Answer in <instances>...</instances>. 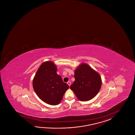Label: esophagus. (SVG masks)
I'll return each instance as SVG.
<instances>
[{
    "mask_svg": "<svg viewBox=\"0 0 135 135\" xmlns=\"http://www.w3.org/2000/svg\"><path fill=\"white\" fill-rule=\"evenodd\" d=\"M67 84H68V85L70 86L71 85V82H70V81L67 82Z\"/></svg>",
    "mask_w": 135,
    "mask_h": 135,
    "instance_id": "esophagus-1",
    "label": "esophagus"
}]
</instances>
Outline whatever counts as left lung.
<instances>
[{"mask_svg":"<svg viewBox=\"0 0 135 135\" xmlns=\"http://www.w3.org/2000/svg\"><path fill=\"white\" fill-rule=\"evenodd\" d=\"M75 81L70 88L81 101H88L94 98L102 86L100 76L87 64L83 63L75 72Z\"/></svg>","mask_w":135,"mask_h":135,"instance_id":"obj_1","label":"left lung"}]
</instances>
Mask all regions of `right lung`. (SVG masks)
Listing matches in <instances>:
<instances>
[{
	"mask_svg": "<svg viewBox=\"0 0 135 135\" xmlns=\"http://www.w3.org/2000/svg\"><path fill=\"white\" fill-rule=\"evenodd\" d=\"M56 70L54 63L45 62L40 65L33 79V88L36 95L50 105L59 104L69 88L57 74Z\"/></svg>",
	"mask_w": 135,
	"mask_h": 135,
	"instance_id": "add662e5",
	"label": "right lung"
}]
</instances>
